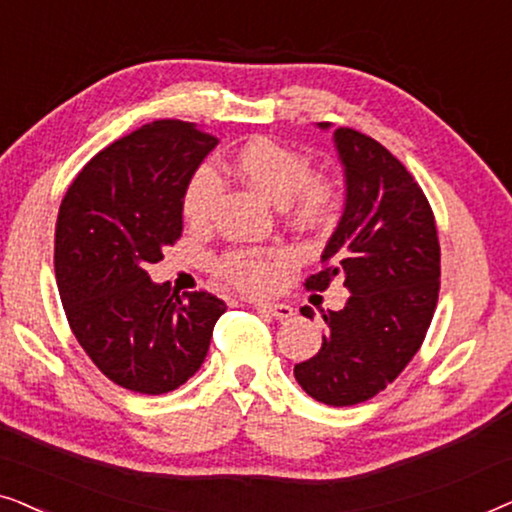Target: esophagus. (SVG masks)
Segmentation results:
<instances>
[{
    "mask_svg": "<svg viewBox=\"0 0 512 512\" xmlns=\"http://www.w3.org/2000/svg\"><path fill=\"white\" fill-rule=\"evenodd\" d=\"M256 310L258 312H265V314H270V317H275V319H289L291 314H293V310L289 305H284V303H258L256 305Z\"/></svg>",
    "mask_w": 512,
    "mask_h": 512,
    "instance_id": "34e87169",
    "label": "esophagus"
}]
</instances>
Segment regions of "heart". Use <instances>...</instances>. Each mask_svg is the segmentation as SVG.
I'll use <instances>...</instances> for the list:
<instances>
[{
	"label": "heart",
	"mask_w": 512,
	"mask_h": 512,
	"mask_svg": "<svg viewBox=\"0 0 512 512\" xmlns=\"http://www.w3.org/2000/svg\"><path fill=\"white\" fill-rule=\"evenodd\" d=\"M228 172L251 191L282 205L284 216L296 228L314 230L333 221L338 193L326 177L310 172V163L298 151L268 137H254L233 153ZM219 184L209 170H198L181 193V214L202 226L212 219ZM284 249H230L216 258V275L244 293H265L277 282L286 263Z\"/></svg>",
	"instance_id": "obj_1"
}]
</instances>
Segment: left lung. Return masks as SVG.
Listing matches in <instances>:
<instances>
[{
	"mask_svg": "<svg viewBox=\"0 0 512 512\" xmlns=\"http://www.w3.org/2000/svg\"><path fill=\"white\" fill-rule=\"evenodd\" d=\"M333 139L345 214L305 286L326 291L340 277L352 296L321 314V349L293 375L314 401L345 408L387 389L422 347L438 303L440 244L429 200L401 160L359 130L338 128ZM300 312L312 319L310 307Z\"/></svg>",
	"mask_w": 512,
	"mask_h": 512,
	"instance_id": "left-lung-1",
	"label": "left lung"
}]
</instances>
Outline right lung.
I'll return each instance as SVG.
<instances>
[{"instance_id":"right-lung-1","label":"right lung","mask_w":512,"mask_h":512,"mask_svg":"<svg viewBox=\"0 0 512 512\" xmlns=\"http://www.w3.org/2000/svg\"><path fill=\"white\" fill-rule=\"evenodd\" d=\"M219 144L184 121H153L76 174L55 223V279L69 328L118 387L167 394L198 373L226 303L153 284L151 263L181 237V193Z\"/></svg>"}]
</instances>
